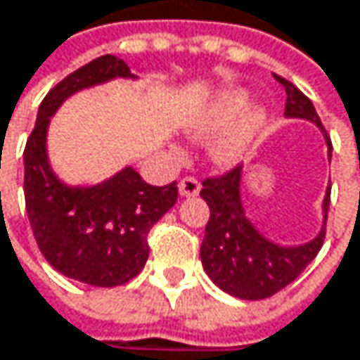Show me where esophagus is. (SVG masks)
<instances>
[{
  "mask_svg": "<svg viewBox=\"0 0 360 360\" xmlns=\"http://www.w3.org/2000/svg\"><path fill=\"white\" fill-rule=\"evenodd\" d=\"M181 198H195L200 193V183L195 177H183L179 181Z\"/></svg>",
  "mask_w": 360,
  "mask_h": 360,
  "instance_id": "1",
  "label": "esophagus"
}]
</instances>
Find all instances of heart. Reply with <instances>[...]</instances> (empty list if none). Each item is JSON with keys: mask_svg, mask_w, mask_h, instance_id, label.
I'll return each instance as SVG.
<instances>
[{"mask_svg": "<svg viewBox=\"0 0 360 360\" xmlns=\"http://www.w3.org/2000/svg\"><path fill=\"white\" fill-rule=\"evenodd\" d=\"M245 92L243 90H229V92L220 94L208 107V111L191 125V134L195 138H202V136H210V134H216V131H222V129H226L229 125L235 123L239 115L245 111ZM264 117H266V113L259 107L249 109L237 122V125L216 144L214 160L220 162V165H226V167L241 162L251 150L253 138L259 131V127L264 123Z\"/></svg>", "mask_w": 360, "mask_h": 360, "instance_id": "heart-1", "label": "heart"}]
</instances>
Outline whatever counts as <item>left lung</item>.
Segmentation results:
<instances>
[{"mask_svg":"<svg viewBox=\"0 0 360 360\" xmlns=\"http://www.w3.org/2000/svg\"><path fill=\"white\" fill-rule=\"evenodd\" d=\"M274 78L286 90L284 117L311 121L326 136V129L309 98L284 78L280 76ZM328 158L332 160L330 142H328ZM241 181H243V167H237L222 177L204 181V189L200 191V195L210 208V220L206 224L200 257L206 274L218 288H222L224 292L237 299L259 301L276 295L278 290L290 284L319 253L326 237L330 185L321 202L323 220L319 233L311 241L301 245H280L264 237L247 216Z\"/></svg>","mask_w":360,"mask_h":360,"instance_id":"obj_1","label":"left lung"}]
</instances>
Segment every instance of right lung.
Here are the masks:
<instances>
[{
	"label": "right lung",
	"mask_w": 360,
	"mask_h": 360,
	"mask_svg": "<svg viewBox=\"0 0 360 360\" xmlns=\"http://www.w3.org/2000/svg\"><path fill=\"white\" fill-rule=\"evenodd\" d=\"M117 78L138 80L127 63L103 55L57 84L39 107L24 148V200L37 245L63 276L92 286H119L146 266L148 233L177 202V183L148 185L134 167L94 185H70L49 160L51 117L76 92Z\"/></svg>",
	"instance_id": "right-lung-1"
}]
</instances>
